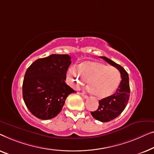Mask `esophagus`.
Here are the masks:
<instances>
[{"label": "esophagus", "instance_id": "esophagus-1", "mask_svg": "<svg viewBox=\"0 0 154 154\" xmlns=\"http://www.w3.org/2000/svg\"><path fill=\"white\" fill-rule=\"evenodd\" d=\"M80 95H81V96L83 97L84 98H88V96H86V94H83V93H80Z\"/></svg>", "mask_w": 154, "mask_h": 154}]
</instances>
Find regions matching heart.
Wrapping results in <instances>:
<instances>
[{"mask_svg": "<svg viewBox=\"0 0 154 154\" xmlns=\"http://www.w3.org/2000/svg\"><path fill=\"white\" fill-rule=\"evenodd\" d=\"M67 73L69 81L76 86L84 85L86 80L88 89L97 98H107L114 94L121 82V74L117 69L95 60H86Z\"/></svg>", "mask_w": 154, "mask_h": 154, "instance_id": "heart-1", "label": "heart"}]
</instances>
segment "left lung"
I'll return each mask as SVG.
<instances>
[{
    "label": "left lung",
    "mask_w": 154,
    "mask_h": 154,
    "mask_svg": "<svg viewBox=\"0 0 154 154\" xmlns=\"http://www.w3.org/2000/svg\"><path fill=\"white\" fill-rule=\"evenodd\" d=\"M117 68L121 73V81L116 92L112 96L99 100V106L96 111L91 112L93 117L101 122H108L117 117L126 107L130 96L128 75L120 65L105 56H100Z\"/></svg>",
    "instance_id": "obj_1"
}]
</instances>
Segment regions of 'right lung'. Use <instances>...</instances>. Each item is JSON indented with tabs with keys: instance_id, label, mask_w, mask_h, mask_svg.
<instances>
[{
	"instance_id": "right-lung-1",
	"label": "right lung",
	"mask_w": 154,
	"mask_h": 154,
	"mask_svg": "<svg viewBox=\"0 0 154 154\" xmlns=\"http://www.w3.org/2000/svg\"><path fill=\"white\" fill-rule=\"evenodd\" d=\"M70 64L69 55L51 54L36 60L27 69L23 82V98L37 118L47 120L55 117L67 97L75 92L65 82Z\"/></svg>"
}]
</instances>
